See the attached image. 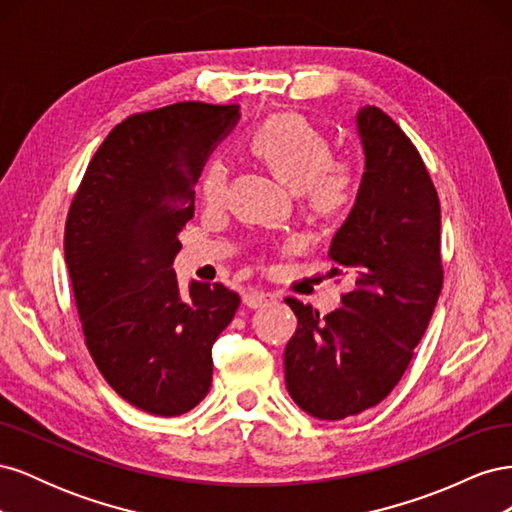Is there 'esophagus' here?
<instances>
[{
    "label": "esophagus",
    "instance_id": "esophagus-1",
    "mask_svg": "<svg viewBox=\"0 0 512 512\" xmlns=\"http://www.w3.org/2000/svg\"><path fill=\"white\" fill-rule=\"evenodd\" d=\"M275 301V297L271 292H265V290H256V288H247L245 292H243V303L247 305V307H254V309H258V307H267L269 303H273Z\"/></svg>",
    "mask_w": 512,
    "mask_h": 512
}]
</instances>
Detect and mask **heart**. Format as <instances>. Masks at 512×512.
Here are the masks:
<instances>
[{
	"label": "heart",
	"instance_id": "obj_1",
	"mask_svg": "<svg viewBox=\"0 0 512 512\" xmlns=\"http://www.w3.org/2000/svg\"><path fill=\"white\" fill-rule=\"evenodd\" d=\"M250 147L292 190H299L309 209L320 215L342 213L356 196L359 170L352 158L331 156V143L305 117L284 113L262 123ZM228 173L220 160H209L200 175L205 203H222Z\"/></svg>",
	"mask_w": 512,
	"mask_h": 512
}]
</instances>
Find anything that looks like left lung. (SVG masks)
I'll return each instance as SVG.
<instances>
[{
    "label": "left lung",
    "instance_id": "8db88e82",
    "mask_svg": "<svg viewBox=\"0 0 512 512\" xmlns=\"http://www.w3.org/2000/svg\"><path fill=\"white\" fill-rule=\"evenodd\" d=\"M356 128L365 173L329 250L342 267L333 273L348 269L356 286L327 316L286 299L299 320L284 352L286 389L320 421L374 408L395 389L444 282L440 200L421 153L378 106H363Z\"/></svg>",
    "mask_w": 512,
    "mask_h": 512
}]
</instances>
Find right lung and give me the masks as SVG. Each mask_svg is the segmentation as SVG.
Segmentation results:
<instances>
[{
	"instance_id": "obj_1",
	"label": "right lung",
	"mask_w": 512,
	"mask_h": 512,
	"mask_svg": "<svg viewBox=\"0 0 512 512\" xmlns=\"http://www.w3.org/2000/svg\"><path fill=\"white\" fill-rule=\"evenodd\" d=\"M237 104L177 102L136 113L91 158L66 220L64 252L87 350L134 408L190 412L211 389V348L239 294L192 282L181 299L177 235L194 218V183Z\"/></svg>"
}]
</instances>
